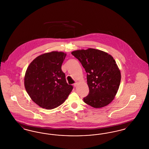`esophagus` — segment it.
Returning a JSON list of instances; mask_svg holds the SVG:
<instances>
[{
	"label": "esophagus",
	"instance_id": "esophagus-1",
	"mask_svg": "<svg viewBox=\"0 0 149 149\" xmlns=\"http://www.w3.org/2000/svg\"><path fill=\"white\" fill-rule=\"evenodd\" d=\"M78 83H77V82H76V83H74V86H75V87H77V86H78Z\"/></svg>",
	"mask_w": 149,
	"mask_h": 149
}]
</instances>
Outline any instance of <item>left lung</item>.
Masks as SVG:
<instances>
[{
  "instance_id": "left-lung-1",
  "label": "left lung",
  "mask_w": 149,
  "mask_h": 149,
  "mask_svg": "<svg viewBox=\"0 0 149 149\" xmlns=\"http://www.w3.org/2000/svg\"><path fill=\"white\" fill-rule=\"evenodd\" d=\"M71 54L81 63L87 73L89 93L83 98L95 108L109 104L114 98L120 84V72L113 57L94 49L74 51Z\"/></svg>"
}]
</instances>
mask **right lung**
<instances>
[{
  "mask_svg": "<svg viewBox=\"0 0 149 149\" xmlns=\"http://www.w3.org/2000/svg\"><path fill=\"white\" fill-rule=\"evenodd\" d=\"M66 54L52 51L41 55L29 65L24 86L31 99L43 108L52 109L62 104L73 86L66 81L61 65Z\"/></svg>",
  "mask_w": 149,
  "mask_h": 149,
  "instance_id": "1",
  "label": "right lung"
}]
</instances>
